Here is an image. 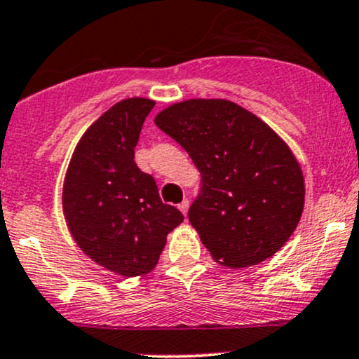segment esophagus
<instances>
[{"instance_id":"1","label":"esophagus","mask_w":359,"mask_h":359,"mask_svg":"<svg viewBox=\"0 0 359 359\" xmlns=\"http://www.w3.org/2000/svg\"><path fill=\"white\" fill-rule=\"evenodd\" d=\"M179 210H180V212H182L184 216H187V210H189V199H184L182 203L179 204Z\"/></svg>"}]
</instances>
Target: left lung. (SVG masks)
Here are the masks:
<instances>
[{"mask_svg": "<svg viewBox=\"0 0 359 359\" xmlns=\"http://www.w3.org/2000/svg\"><path fill=\"white\" fill-rule=\"evenodd\" d=\"M155 124L201 173L189 222L216 262L249 267L281 249L305 201L300 165L266 122L230 100L180 102Z\"/></svg>", "mask_w": 359, "mask_h": 359, "instance_id": "8db88e82", "label": "left lung"}]
</instances>
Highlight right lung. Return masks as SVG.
Here are the masks:
<instances>
[{"label":"right lung","instance_id":"right-lung-1","mask_svg":"<svg viewBox=\"0 0 359 359\" xmlns=\"http://www.w3.org/2000/svg\"><path fill=\"white\" fill-rule=\"evenodd\" d=\"M153 107L148 98H126L100 116L74 149L62 189L74 242L102 267L128 278L149 273L167 235L184 222L177 208L161 203L155 179L135 161Z\"/></svg>","mask_w":359,"mask_h":359}]
</instances>
